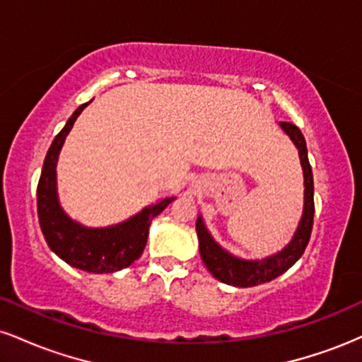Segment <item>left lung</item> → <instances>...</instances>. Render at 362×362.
I'll list each match as a JSON object with an SVG mask.
<instances>
[{
	"label": "left lung",
	"instance_id": "obj_1",
	"mask_svg": "<svg viewBox=\"0 0 362 362\" xmlns=\"http://www.w3.org/2000/svg\"><path fill=\"white\" fill-rule=\"evenodd\" d=\"M286 134L291 141L296 144L298 153H300L303 173H305V209H303V218L294 233L293 242H291L284 250L277 255L269 257L265 260H242L224 252L218 243L207 233L204 223L199 218L195 223V230L199 236V252H201L202 262L209 272L213 274L218 281L224 284L236 286V288H252V286L264 284L281 274H284L289 267H293L300 257L305 253L306 245L310 242L311 230H313V216H315V201H313V172L308 161V149H306V141L303 138L301 131L294 124L281 122Z\"/></svg>",
	"mask_w": 362,
	"mask_h": 362
}]
</instances>
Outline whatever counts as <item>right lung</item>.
Segmentation results:
<instances>
[{
  "instance_id": "1",
  "label": "right lung",
  "mask_w": 362,
  "mask_h": 362,
  "mask_svg": "<svg viewBox=\"0 0 362 362\" xmlns=\"http://www.w3.org/2000/svg\"><path fill=\"white\" fill-rule=\"evenodd\" d=\"M88 103H83L68 119L66 126L52 141L45 155L42 173L37 185V214L42 235L49 248L66 264L93 274L115 272L129 267L138 260L146 247L148 230L151 219L167 207L173 197L163 199L158 204L146 207L134 218L117 226L91 230L71 221L57 202L56 163L66 136L71 131L74 120Z\"/></svg>"
}]
</instances>
